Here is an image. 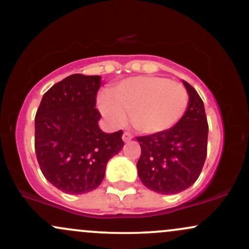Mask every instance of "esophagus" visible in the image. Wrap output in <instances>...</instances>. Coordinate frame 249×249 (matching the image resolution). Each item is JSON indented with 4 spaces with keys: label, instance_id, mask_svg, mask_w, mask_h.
<instances>
[{
    "label": "esophagus",
    "instance_id": "obj_1",
    "mask_svg": "<svg viewBox=\"0 0 249 249\" xmlns=\"http://www.w3.org/2000/svg\"><path fill=\"white\" fill-rule=\"evenodd\" d=\"M132 139H133V136H132V134H131V133H128V132H124V133H123V141H124L125 142L132 141Z\"/></svg>",
    "mask_w": 249,
    "mask_h": 249
}]
</instances>
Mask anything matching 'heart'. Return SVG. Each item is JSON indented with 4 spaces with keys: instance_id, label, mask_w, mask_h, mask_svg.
Listing matches in <instances>:
<instances>
[{
    "instance_id": "heart-1",
    "label": "heart",
    "mask_w": 249,
    "mask_h": 249,
    "mask_svg": "<svg viewBox=\"0 0 249 249\" xmlns=\"http://www.w3.org/2000/svg\"><path fill=\"white\" fill-rule=\"evenodd\" d=\"M188 93L182 84L165 77L141 76L124 79L98 98L102 115L122 125L130 115L131 125L142 134L170 130L186 112Z\"/></svg>"
}]
</instances>
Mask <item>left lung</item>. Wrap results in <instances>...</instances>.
Returning <instances> with one entry per match:
<instances>
[{
    "label": "left lung",
    "mask_w": 249,
    "mask_h": 249,
    "mask_svg": "<svg viewBox=\"0 0 249 249\" xmlns=\"http://www.w3.org/2000/svg\"><path fill=\"white\" fill-rule=\"evenodd\" d=\"M188 105L182 118L165 132L138 137L142 156L138 177L148 190L177 194L199 178L207 154L208 124L204 102L192 85L182 81Z\"/></svg>",
    "instance_id": "left-lung-1"
}]
</instances>
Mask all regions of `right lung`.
Returning a JSON list of instances; mask_svg holds the SVG:
<instances>
[{
    "label": "right lung",
    "mask_w": 249,
    "mask_h": 249,
    "mask_svg": "<svg viewBox=\"0 0 249 249\" xmlns=\"http://www.w3.org/2000/svg\"><path fill=\"white\" fill-rule=\"evenodd\" d=\"M101 76L71 75L43 96L35 117V151L45 179L68 194L96 190L107 161L124 146L123 131L103 132L95 108Z\"/></svg>",
    "instance_id": "add662e5"
}]
</instances>
